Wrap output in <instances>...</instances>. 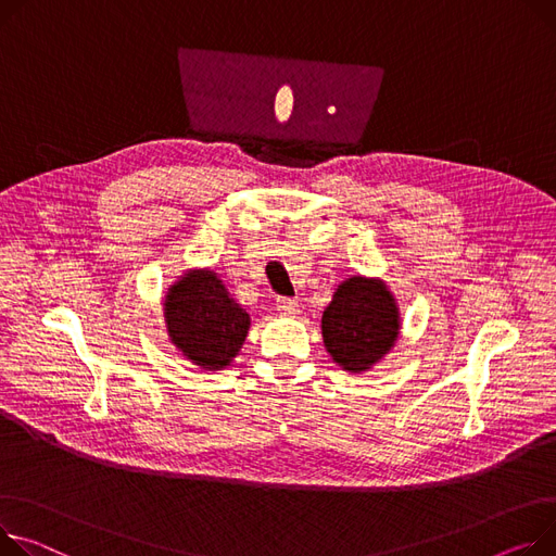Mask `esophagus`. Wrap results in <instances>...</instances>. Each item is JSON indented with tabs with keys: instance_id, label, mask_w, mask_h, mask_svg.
<instances>
[{
	"instance_id": "1",
	"label": "esophagus",
	"mask_w": 556,
	"mask_h": 556,
	"mask_svg": "<svg viewBox=\"0 0 556 556\" xmlns=\"http://www.w3.org/2000/svg\"><path fill=\"white\" fill-rule=\"evenodd\" d=\"M275 308H277L279 313H283V315H294V313H298V302H294L292 298H279L277 304H275Z\"/></svg>"
}]
</instances>
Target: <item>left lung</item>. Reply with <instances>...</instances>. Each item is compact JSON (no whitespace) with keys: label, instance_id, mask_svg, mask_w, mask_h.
<instances>
[{"label":"left lung","instance_id":"1","mask_svg":"<svg viewBox=\"0 0 556 556\" xmlns=\"http://www.w3.org/2000/svg\"><path fill=\"white\" fill-rule=\"evenodd\" d=\"M397 328V308L387 286L362 277L344 281L321 317L328 353L353 374L389 353Z\"/></svg>","mask_w":556,"mask_h":556}]
</instances>
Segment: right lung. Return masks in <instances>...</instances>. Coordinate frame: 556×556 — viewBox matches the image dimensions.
Wrapping results in <instances>:
<instances>
[{
    "label": "right lung",
    "instance_id": "obj_1",
    "mask_svg": "<svg viewBox=\"0 0 556 556\" xmlns=\"http://www.w3.org/2000/svg\"><path fill=\"white\" fill-rule=\"evenodd\" d=\"M165 317L174 346L203 368L228 366L250 328L248 313L210 270H194L169 288Z\"/></svg>",
    "mask_w": 556,
    "mask_h": 556
}]
</instances>
